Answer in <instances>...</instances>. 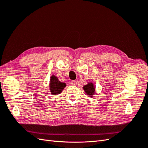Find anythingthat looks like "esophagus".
Instances as JSON below:
<instances>
[{"instance_id": "esophagus-1", "label": "esophagus", "mask_w": 148, "mask_h": 148, "mask_svg": "<svg viewBox=\"0 0 148 148\" xmlns=\"http://www.w3.org/2000/svg\"><path fill=\"white\" fill-rule=\"evenodd\" d=\"M70 84L71 85H76L77 84V82H76V81H75V80H72V81L70 82Z\"/></svg>"}]
</instances>
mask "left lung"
Listing matches in <instances>:
<instances>
[{
  "label": "left lung",
  "instance_id": "1",
  "mask_svg": "<svg viewBox=\"0 0 148 148\" xmlns=\"http://www.w3.org/2000/svg\"><path fill=\"white\" fill-rule=\"evenodd\" d=\"M83 89L84 90L85 92L89 96H93L94 93L95 92V88L94 86L93 83L91 82H89L88 83V84L85 85L83 86Z\"/></svg>",
  "mask_w": 148,
  "mask_h": 148
}]
</instances>
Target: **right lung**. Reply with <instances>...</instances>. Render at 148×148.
I'll list each match as a JSON object with an SVG mask.
<instances>
[{
    "label": "right lung",
    "mask_w": 148,
    "mask_h": 148,
    "mask_svg": "<svg viewBox=\"0 0 148 148\" xmlns=\"http://www.w3.org/2000/svg\"><path fill=\"white\" fill-rule=\"evenodd\" d=\"M50 91L52 95H57L62 91L64 88L66 86L65 83H62L54 75H52L50 79Z\"/></svg>",
    "instance_id": "add662e5"
}]
</instances>
